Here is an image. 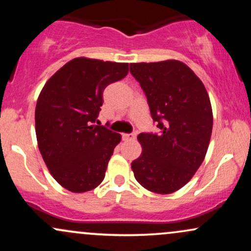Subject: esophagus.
Instances as JSON below:
<instances>
[{
  "mask_svg": "<svg viewBox=\"0 0 251 251\" xmlns=\"http://www.w3.org/2000/svg\"><path fill=\"white\" fill-rule=\"evenodd\" d=\"M135 137H137V132H133V133H125V134H123V138L125 140L135 139Z\"/></svg>",
  "mask_w": 251,
  "mask_h": 251,
  "instance_id": "obj_1",
  "label": "esophagus"
}]
</instances>
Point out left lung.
Here are the masks:
<instances>
[{"mask_svg":"<svg viewBox=\"0 0 251 251\" xmlns=\"http://www.w3.org/2000/svg\"><path fill=\"white\" fill-rule=\"evenodd\" d=\"M159 133L138 135L143 152L131 168L140 185L155 194L183 188L203 163L212 132V109L200 77L177 60L131 63Z\"/></svg>","mask_w":251,"mask_h":251,"instance_id":"obj_1","label":"left lung"}]
</instances>
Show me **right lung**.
<instances>
[{
    "label": "right lung",
    "mask_w": 251,
    "mask_h": 251,
    "mask_svg": "<svg viewBox=\"0 0 251 251\" xmlns=\"http://www.w3.org/2000/svg\"><path fill=\"white\" fill-rule=\"evenodd\" d=\"M128 63L76 57L46 82L35 108L37 145L60 185L96 189L122 135L100 125L102 92L127 75Z\"/></svg>",
    "instance_id": "obj_1"
}]
</instances>
